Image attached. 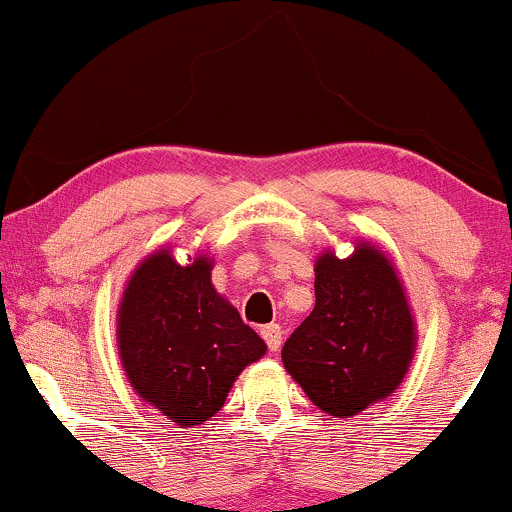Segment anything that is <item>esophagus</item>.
<instances>
[{
  "mask_svg": "<svg viewBox=\"0 0 512 512\" xmlns=\"http://www.w3.org/2000/svg\"><path fill=\"white\" fill-rule=\"evenodd\" d=\"M261 337L266 339L268 349L278 351L280 344H283V327H280V324H266V327L261 329Z\"/></svg>",
  "mask_w": 512,
  "mask_h": 512,
  "instance_id": "obj_1",
  "label": "esophagus"
}]
</instances>
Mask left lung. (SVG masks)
<instances>
[{"instance_id": "obj_1", "label": "left lung", "mask_w": 512, "mask_h": 512, "mask_svg": "<svg viewBox=\"0 0 512 512\" xmlns=\"http://www.w3.org/2000/svg\"><path fill=\"white\" fill-rule=\"evenodd\" d=\"M415 320L395 266L373 244L315 263V310L283 346V366L317 408L359 415L403 383Z\"/></svg>"}]
</instances>
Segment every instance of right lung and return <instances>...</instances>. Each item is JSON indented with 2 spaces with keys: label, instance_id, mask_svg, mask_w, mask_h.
Returning <instances> with one entry per match:
<instances>
[{
  "label": "right lung",
  "instance_id": "obj_1",
  "mask_svg": "<svg viewBox=\"0 0 512 512\" xmlns=\"http://www.w3.org/2000/svg\"><path fill=\"white\" fill-rule=\"evenodd\" d=\"M117 346L131 388L180 427L217 415L236 376L266 354L214 290L210 256L180 266L170 249L153 251L126 280Z\"/></svg>",
  "mask_w": 512,
  "mask_h": 512
}]
</instances>
